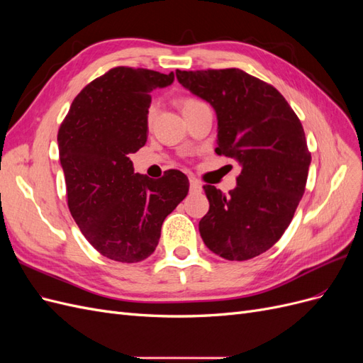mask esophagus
Masks as SVG:
<instances>
[{"label": "esophagus", "instance_id": "1", "mask_svg": "<svg viewBox=\"0 0 363 363\" xmlns=\"http://www.w3.org/2000/svg\"><path fill=\"white\" fill-rule=\"evenodd\" d=\"M189 189H191L192 194H199V192L203 191V186H201V183L199 180L191 179L189 180Z\"/></svg>", "mask_w": 363, "mask_h": 363}]
</instances>
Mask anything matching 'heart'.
<instances>
[{"instance_id": "b5f03b06", "label": "heart", "mask_w": 363, "mask_h": 363, "mask_svg": "<svg viewBox=\"0 0 363 363\" xmlns=\"http://www.w3.org/2000/svg\"><path fill=\"white\" fill-rule=\"evenodd\" d=\"M199 104H203V101L196 100V98H192V96H184V98H180V100H179V107H180V111L183 113L191 111V108L196 107ZM155 115H156V106L151 104L148 107V111H147V123L148 124H151V121L155 119Z\"/></svg>"}]
</instances>
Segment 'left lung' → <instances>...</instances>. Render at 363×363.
Listing matches in <instances>:
<instances>
[{
	"instance_id": "left-lung-1",
	"label": "left lung",
	"mask_w": 363,
	"mask_h": 363,
	"mask_svg": "<svg viewBox=\"0 0 363 363\" xmlns=\"http://www.w3.org/2000/svg\"><path fill=\"white\" fill-rule=\"evenodd\" d=\"M175 75L215 108L216 155L242 167L228 195L204 186L211 206L200 235L219 257H256L281 238L304 194L312 157L303 125L276 87L242 69H177Z\"/></svg>"
}]
</instances>
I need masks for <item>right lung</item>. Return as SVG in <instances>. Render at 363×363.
<instances>
[{"label": "right lung", "mask_w": 363, "mask_h": 363, "mask_svg": "<svg viewBox=\"0 0 363 363\" xmlns=\"http://www.w3.org/2000/svg\"><path fill=\"white\" fill-rule=\"evenodd\" d=\"M172 82L174 72L116 67L83 87L59 128L69 212L89 244L116 262L151 256L164 218L189 191L183 172L155 180L128 157L147 142L150 92Z\"/></svg>", "instance_id": "add662e5"}]
</instances>
